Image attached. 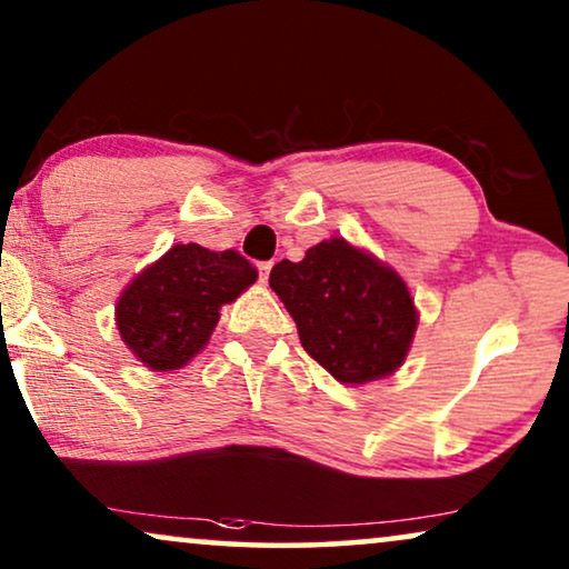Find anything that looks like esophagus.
<instances>
[{
  "instance_id": "34e87169",
  "label": "esophagus",
  "mask_w": 569,
  "mask_h": 569,
  "mask_svg": "<svg viewBox=\"0 0 569 569\" xmlns=\"http://www.w3.org/2000/svg\"><path fill=\"white\" fill-rule=\"evenodd\" d=\"M271 267H274V261H263V263H259L261 282H267V279H269V274H271Z\"/></svg>"
}]
</instances>
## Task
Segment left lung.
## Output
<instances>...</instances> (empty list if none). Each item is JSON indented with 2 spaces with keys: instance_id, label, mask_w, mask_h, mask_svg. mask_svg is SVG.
Here are the masks:
<instances>
[{
  "instance_id": "obj_1",
  "label": "left lung",
  "mask_w": 569,
  "mask_h": 569,
  "mask_svg": "<svg viewBox=\"0 0 569 569\" xmlns=\"http://www.w3.org/2000/svg\"><path fill=\"white\" fill-rule=\"evenodd\" d=\"M269 284L298 323L306 352L341 383L391 376L417 329L403 279L345 238L308 248L302 261H279Z\"/></svg>"
}]
</instances>
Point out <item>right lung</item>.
Returning <instances> with one entry per match:
<instances>
[{
  "label": "right lung",
  "instance_id": "add662e5",
  "mask_svg": "<svg viewBox=\"0 0 569 569\" xmlns=\"http://www.w3.org/2000/svg\"><path fill=\"white\" fill-rule=\"evenodd\" d=\"M256 279L259 271L238 251L173 246L123 290L116 326L147 368H183L207 345L224 302Z\"/></svg>",
  "mask_w": 569,
  "mask_h": 569
}]
</instances>
